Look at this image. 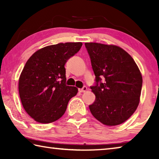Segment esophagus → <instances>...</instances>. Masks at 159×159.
Listing matches in <instances>:
<instances>
[{
  "mask_svg": "<svg viewBox=\"0 0 159 159\" xmlns=\"http://www.w3.org/2000/svg\"><path fill=\"white\" fill-rule=\"evenodd\" d=\"M87 90H88L87 87H86V86H84V87H83V88L79 89V91L80 93H84V92H85V91H87Z\"/></svg>",
  "mask_w": 159,
  "mask_h": 159,
  "instance_id": "obj_1",
  "label": "esophagus"
}]
</instances>
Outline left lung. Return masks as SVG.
Listing matches in <instances>:
<instances>
[{
	"label": "left lung",
	"instance_id": "8db88e82",
	"mask_svg": "<svg viewBox=\"0 0 159 159\" xmlns=\"http://www.w3.org/2000/svg\"><path fill=\"white\" fill-rule=\"evenodd\" d=\"M95 75L91 87L95 100L91 114L104 125L124 123L138 108L142 86V74L133 57L114 45L85 43ZM104 82H101V79Z\"/></svg>",
	"mask_w": 159,
	"mask_h": 159
}]
</instances>
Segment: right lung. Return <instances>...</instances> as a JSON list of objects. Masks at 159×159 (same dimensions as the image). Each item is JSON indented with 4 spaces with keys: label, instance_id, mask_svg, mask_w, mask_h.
<instances>
[{
    "label": "right lung",
    "instance_id": "add662e5",
    "mask_svg": "<svg viewBox=\"0 0 159 159\" xmlns=\"http://www.w3.org/2000/svg\"><path fill=\"white\" fill-rule=\"evenodd\" d=\"M81 42L60 43L37 50L26 61L19 79V94L26 112L38 123H50L66 111L78 88L66 85L64 65L78 52Z\"/></svg>",
    "mask_w": 159,
    "mask_h": 159
}]
</instances>
